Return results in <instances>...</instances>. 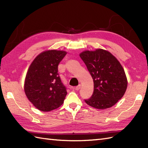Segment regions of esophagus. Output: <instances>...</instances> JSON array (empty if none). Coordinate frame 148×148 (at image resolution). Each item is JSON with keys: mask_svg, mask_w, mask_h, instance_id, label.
<instances>
[{"mask_svg": "<svg viewBox=\"0 0 148 148\" xmlns=\"http://www.w3.org/2000/svg\"><path fill=\"white\" fill-rule=\"evenodd\" d=\"M80 88H81V84H79V85H78V86H77L75 88L76 90H79Z\"/></svg>", "mask_w": 148, "mask_h": 148, "instance_id": "34e87169", "label": "esophagus"}]
</instances>
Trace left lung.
<instances>
[{"label": "left lung", "instance_id": "1", "mask_svg": "<svg viewBox=\"0 0 148 148\" xmlns=\"http://www.w3.org/2000/svg\"><path fill=\"white\" fill-rule=\"evenodd\" d=\"M79 57L86 65L94 82V91L87 104L98 109L110 108L123 97L127 88L125 71L118 60L101 49L86 51Z\"/></svg>", "mask_w": 148, "mask_h": 148}]
</instances>
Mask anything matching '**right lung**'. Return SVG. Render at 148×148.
Masks as SVG:
<instances>
[{"label":"right lung","mask_w":148,"mask_h":148,"mask_svg":"<svg viewBox=\"0 0 148 148\" xmlns=\"http://www.w3.org/2000/svg\"><path fill=\"white\" fill-rule=\"evenodd\" d=\"M66 54L62 51H44L29 67L25 92L29 101L40 110L51 111L64 103L67 92L58 73V65Z\"/></svg>","instance_id":"add662e5"}]
</instances>
